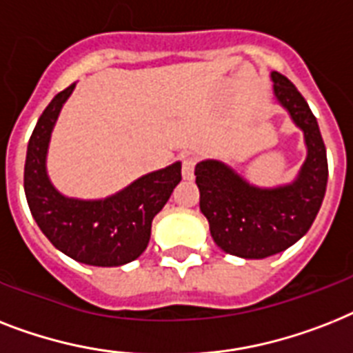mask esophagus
<instances>
[{
    "instance_id": "esophagus-1",
    "label": "esophagus",
    "mask_w": 353,
    "mask_h": 353,
    "mask_svg": "<svg viewBox=\"0 0 353 353\" xmlns=\"http://www.w3.org/2000/svg\"><path fill=\"white\" fill-rule=\"evenodd\" d=\"M181 161H183V179L186 181H190L192 177H194V157L190 156H181Z\"/></svg>"
}]
</instances>
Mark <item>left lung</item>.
Returning <instances> with one entry per match:
<instances>
[{"instance_id": "1", "label": "left lung", "mask_w": 353, "mask_h": 353, "mask_svg": "<svg viewBox=\"0 0 353 353\" xmlns=\"http://www.w3.org/2000/svg\"><path fill=\"white\" fill-rule=\"evenodd\" d=\"M270 79L277 103L305 137L306 157L296 179L268 188L252 185L219 159L196 165L199 208L212 239L226 254L243 259H265L299 241L316 219L328 181L316 116L290 79L279 72H272Z\"/></svg>"}]
</instances>
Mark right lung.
Instances as JSON below:
<instances>
[{
	"instance_id": "1",
	"label": "right lung",
	"mask_w": 353,
	"mask_h": 353,
	"mask_svg": "<svg viewBox=\"0 0 353 353\" xmlns=\"http://www.w3.org/2000/svg\"><path fill=\"white\" fill-rule=\"evenodd\" d=\"M76 83L57 94L37 119L27 148L25 196L37 226L65 256L92 266H121L141 256L152 219L181 181V163L137 177L103 199L68 197L52 185L47 154L54 125Z\"/></svg>"
}]
</instances>
